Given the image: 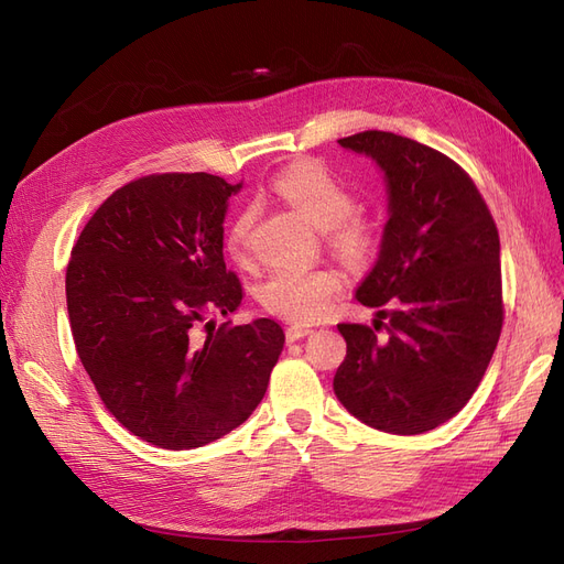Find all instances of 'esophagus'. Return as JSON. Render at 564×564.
Segmentation results:
<instances>
[{
	"label": "esophagus",
	"instance_id": "34e87169",
	"mask_svg": "<svg viewBox=\"0 0 564 564\" xmlns=\"http://www.w3.org/2000/svg\"><path fill=\"white\" fill-rule=\"evenodd\" d=\"M286 340L289 344H294V340H299V338H305V336H311L313 334V329L311 327H303V324H292V327H286Z\"/></svg>",
	"mask_w": 564,
	"mask_h": 564
}]
</instances>
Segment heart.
<instances>
[{"mask_svg": "<svg viewBox=\"0 0 564 564\" xmlns=\"http://www.w3.org/2000/svg\"><path fill=\"white\" fill-rule=\"evenodd\" d=\"M272 191L303 214L319 230H327L332 249L350 263H360L373 251V232L367 220L355 216L357 199L346 181L315 160H299L272 178ZM253 214H237L226 230V249L237 263H249V237ZM346 280L332 268H280L256 289L263 311L289 322L311 324L327 317Z\"/></svg>", "mask_w": 564, "mask_h": 564, "instance_id": "heart-1", "label": "heart"}]
</instances>
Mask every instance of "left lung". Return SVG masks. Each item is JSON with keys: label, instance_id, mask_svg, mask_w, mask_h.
<instances>
[{"label": "left lung", "instance_id": "left-lung-1", "mask_svg": "<svg viewBox=\"0 0 564 564\" xmlns=\"http://www.w3.org/2000/svg\"><path fill=\"white\" fill-rule=\"evenodd\" d=\"M338 145L383 172L388 220L355 299L369 308L388 303L377 317L390 322L386 339L365 324H338L348 352L334 392L371 429L419 435L466 406L499 344V230L470 176L442 152L390 131Z\"/></svg>", "mask_w": 564, "mask_h": 564}]
</instances>
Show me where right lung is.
Returning a JSON list of instances; mask_svg holds the SVG:
<instances>
[{
	"label": "right lung",
	"instance_id": "add662e5",
	"mask_svg": "<svg viewBox=\"0 0 564 564\" xmlns=\"http://www.w3.org/2000/svg\"><path fill=\"white\" fill-rule=\"evenodd\" d=\"M242 183L152 174L115 191L79 232L65 272L79 360L108 412L162 449H195L245 423L265 395L284 332L230 327L242 284L224 261L228 202Z\"/></svg>",
	"mask_w": 564,
	"mask_h": 564
}]
</instances>
